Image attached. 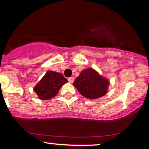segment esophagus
I'll use <instances>...</instances> for the list:
<instances>
[{
    "instance_id": "obj_1",
    "label": "esophagus",
    "mask_w": 149,
    "mask_h": 149,
    "mask_svg": "<svg viewBox=\"0 0 149 149\" xmlns=\"http://www.w3.org/2000/svg\"><path fill=\"white\" fill-rule=\"evenodd\" d=\"M68 81L70 82V83L72 84V83H73V81H74V79L73 77H69L68 79Z\"/></svg>"
}]
</instances>
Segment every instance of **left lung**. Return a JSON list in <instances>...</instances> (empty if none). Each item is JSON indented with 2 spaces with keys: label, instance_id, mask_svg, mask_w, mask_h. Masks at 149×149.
<instances>
[{
  "label": "left lung",
  "instance_id": "left-lung-1",
  "mask_svg": "<svg viewBox=\"0 0 149 149\" xmlns=\"http://www.w3.org/2000/svg\"><path fill=\"white\" fill-rule=\"evenodd\" d=\"M80 94L86 98L95 100L104 96L108 91L109 82L93 68L84 70L73 83Z\"/></svg>",
  "mask_w": 149,
  "mask_h": 149
}]
</instances>
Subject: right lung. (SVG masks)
<instances>
[{"mask_svg":"<svg viewBox=\"0 0 149 149\" xmlns=\"http://www.w3.org/2000/svg\"><path fill=\"white\" fill-rule=\"evenodd\" d=\"M68 80L61 73L47 71L34 87V91L42 100H47L57 95L58 91Z\"/></svg>","mask_w":149,"mask_h":149,"instance_id":"add662e5","label":"right lung"}]
</instances>
